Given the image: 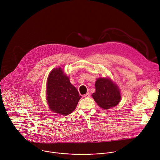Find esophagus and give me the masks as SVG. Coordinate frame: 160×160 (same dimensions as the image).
I'll list each match as a JSON object with an SVG mask.
<instances>
[{
	"mask_svg": "<svg viewBox=\"0 0 160 160\" xmlns=\"http://www.w3.org/2000/svg\"><path fill=\"white\" fill-rule=\"evenodd\" d=\"M90 94H89V93H87L86 94H85L84 95H83V97H85V98H88V97H90Z\"/></svg>",
	"mask_w": 160,
	"mask_h": 160,
	"instance_id": "obj_1",
	"label": "esophagus"
}]
</instances>
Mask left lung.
Segmentation results:
<instances>
[{
  "instance_id": "8db88e82",
  "label": "left lung",
  "mask_w": 160,
  "mask_h": 160,
  "mask_svg": "<svg viewBox=\"0 0 160 160\" xmlns=\"http://www.w3.org/2000/svg\"><path fill=\"white\" fill-rule=\"evenodd\" d=\"M95 86V92L92 95L99 107L107 110L119 103L121 99L119 88L109 78H97Z\"/></svg>"
}]
</instances>
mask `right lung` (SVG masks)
<instances>
[{
	"label": "right lung",
	"mask_w": 160,
	"mask_h": 160,
	"mask_svg": "<svg viewBox=\"0 0 160 160\" xmlns=\"http://www.w3.org/2000/svg\"><path fill=\"white\" fill-rule=\"evenodd\" d=\"M46 95L49 109L63 116L71 114L75 109L82 97L60 67L52 69L49 73Z\"/></svg>",
	"instance_id": "right-lung-1"
}]
</instances>
